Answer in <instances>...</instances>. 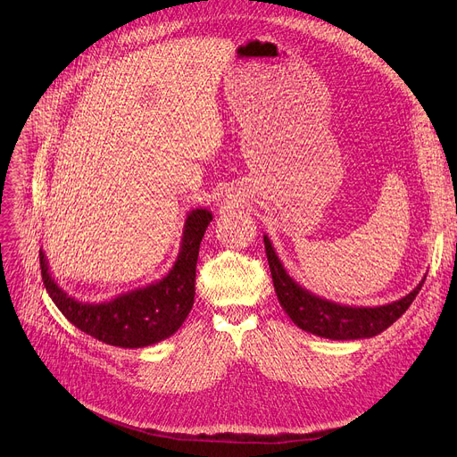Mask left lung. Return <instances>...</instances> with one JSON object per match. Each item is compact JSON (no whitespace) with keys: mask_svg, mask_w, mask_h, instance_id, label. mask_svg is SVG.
Listing matches in <instances>:
<instances>
[{"mask_svg":"<svg viewBox=\"0 0 457 457\" xmlns=\"http://www.w3.org/2000/svg\"><path fill=\"white\" fill-rule=\"evenodd\" d=\"M264 247L273 287H276V295L285 313L303 332L326 339H366L385 332L407 312L426 281L424 278L407 296L385 305H345L313 295L312 290L292 279L278 257L276 247L271 245L268 234H264Z\"/></svg>","mask_w":457,"mask_h":457,"instance_id":"8db88e82","label":"left lung"}]
</instances>
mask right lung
I'll return each instance as SVG.
<instances>
[{
    "mask_svg": "<svg viewBox=\"0 0 457 457\" xmlns=\"http://www.w3.org/2000/svg\"><path fill=\"white\" fill-rule=\"evenodd\" d=\"M206 208L191 210L184 223L178 257L161 279L106 302H84L52 278L46 254L39 249L41 273L52 302L84 334L121 349H142L174 336L195 303V273L200 242L212 221Z\"/></svg>",
    "mask_w": 457,
    "mask_h": 457,
    "instance_id": "1",
    "label": "right lung"
}]
</instances>
